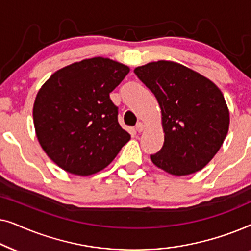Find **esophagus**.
Wrapping results in <instances>:
<instances>
[{"label": "esophagus", "mask_w": 251, "mask_h": 251, "mask_svg": "<svg viewBox=\"0 0 251 251\" xmlns=\"http://www.w3.org/2000/svg\"><path fill=\"white\" fill-rule=\"evenodd\" d=\"M144 129H145V125H144L143 122H138V123H137V125H136V131L142 132Z\"/></svg>", "instance_id": "obj_1"}]
</instances>
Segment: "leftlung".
Instances as JSON below:
<instances>
[{
    "mask_svg": "<svg viewBox=\"0 0 251 251\" xmlns=\"http://www.w3.org/2000/svg\"><path fill=\"white\" fill-rule=\"evenodd\" d=\"M133 72L161 108L164 143L151 155L152 162L174 176L203 169L228 132L229 111L223 92L208 77L175 61H152Z\"/></svg>",
    "mask_w": 251,
    "mask_h": 251,
    "instance_id": "1",
    "label": "left lung"
}]
</instances>
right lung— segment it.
<instances>
[{"mask_svg":"<svg viewBox=\"0 0 251 251\" xmlns=\"http://www.w3.org/2000/svg\"><path fill=\"white\" fill-rule=\"evenodd\" d=\"M129 72L119 61L94 57L60 68L44 82L34 101V128L58 167L90 176L105 169L129 142L109 98Z\"/></svg>","mask_w":251,"mask_h":251,"instance_id":"add662e5","label":"right lung"}]
</instances>
